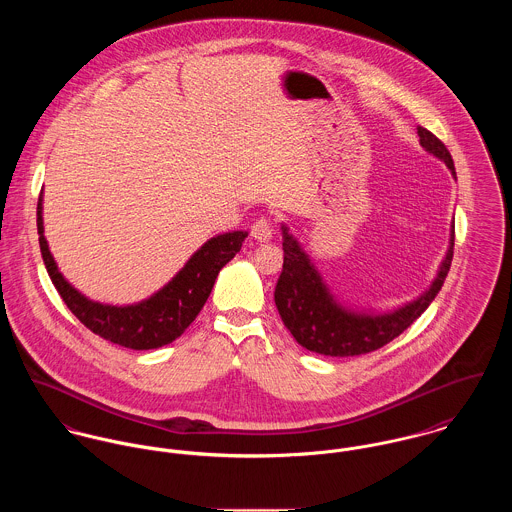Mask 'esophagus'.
Returning <instances> with one entry per match:
<instances>
[{
    "label": "esophagus",
    "mask_w": 512,
    "mask_h": 512,
    "mask_svg": "<svg viewBox=\"0 0 512 512\" xmlns=\"http://www.w3.org/2000/svg\"><path fill=\"white\" fill-rule=\"evenodd\" d=\"M251 235H253L255 241L267 243V241H271V237H273V228H271V224H269L267 220H257V222L251 226Z\"/></svg>",
    "instance_id": "obj_1"
}]
</instances>
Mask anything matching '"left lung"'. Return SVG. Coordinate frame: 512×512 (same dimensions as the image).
Returning <instances> with one entry per match:
<instances>
[{"label":"left lung","instance_id":"obj_1","mask_svg":"<svg viewBox=\"0 0 512 512\" xmlns=\"http://www.w3.org/2000/svg\"><path fill=\"white\" fill-rule=\"evenodd\" d=\"M426 153L444 161L455 178L454 161L446 145L424 127H416ZM283 229V273L275 288V304L286 330L308 351L330 357H353L375 351L400 336L436 298L454 257V222L450 245L430 286L397 308L375 312L341 302L302 243L286 224Z\"/></svg>","mask_w":512,"mask_h":512}]
</instances>
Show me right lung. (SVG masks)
Here are the masks:
<instances>
[{
  "label": "right lung",
  "mask_w": 512,
  "mask_h": 512,
  "mask_svg": "<svg viewBox=\"0 0 512 512\" xmlns=\"http://www.w3.org/2000/svg\"><path fill=\"white\" fill-rule=\"evenodd\" d=\"M37 229L47 273L64 304L90 332L127 349H157L180 338L206 304L218 273L239 253L247 237V231H228L208 239L171 281L149 298L114 306L90 300L58 271L45 237L43 192L37 204Z\"/></svg>",
  "instance_id": "add662e5"
}]
</instances>
